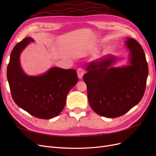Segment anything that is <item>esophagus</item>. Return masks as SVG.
Wrapping results in <instances>:
<instances>
[{
    "mask_svg": "<svg viewBox=\"0 0 156 156\" xmlns=\"http://www.w3.org/2000/svg\"><path fill=\"white\" fill-rule=\"evenodd\" d=\"M77 75H78V77L79 79H82L83 75L84 73V69L83 68H79L77 71Z\"/></svg>",
    "mask_w": 156,
    "mask_h": 156,
    "instance_id": "1",
    "label": "esophagus"
}]
</instances>
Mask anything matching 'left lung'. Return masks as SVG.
<instances>
[{
	"label": "left lung",
	"instance_id": "left-lung-1",
	"mask_svg": "<svg viewBox=\"0 0 156 156\" xmlns=\"http://www.w3.org/2000/svg\"><path fill=\"white\" fill-rule=\"evenodd\" d=\"M125 45L129 50L128 65L112 67L117 59L109 55L89 62L83 75L90 105L100 116L124 115L143 97L148 75L143 49L131 37Z\"/></svg>",
	"mask_w": 156,
	"mask_h": 156
}]
</instances>
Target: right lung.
Segmentation results:
<instances>
[{
  "mask_svg": "<svg viewBox=\"0 0 156 156\" xmlns=\"http://www.w3.org/2000/svg\"><path fill=\"white\" fill-rule=\"evenodd\" d=\"M30 42L27 37L14 47L7 68V79L13 101L22 109L42 119L58 116L63 110L68 92L78 81L76 70L51 68L37 76L27 75L20 55Z\"/></svg>",
  "mask_w": 156,
  "mask_h": 156,
  "instance_id": "obj_1",
  "label": "right lung"
}]
</instances>
